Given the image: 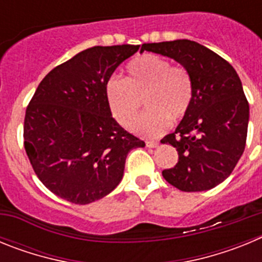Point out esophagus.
<instances>
[{"instance_id": "34e87169", "label": "esophagus", "mask_w": 262, "mask_h": 262, "mask_svg": "<svg viewBox=\"0 0 262 262\" xmlns=\"http://www.w3.org/2000/svg\"><path fill=\"white\" fill-rule=\"evenodd\" d=\"M145 144H147L148 148H156L157 145H159V143H157V142H147Z\"/></svg>"}]
</instances>
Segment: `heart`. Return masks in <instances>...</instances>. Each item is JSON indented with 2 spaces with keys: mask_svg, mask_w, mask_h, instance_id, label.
Segmentation results:
<instances>
[{
  "mask_svg": "<svg viewBox=\"0 0 262 262\" xmlns=\"http://www.w3.org/2000/svg\"><path fill=\"white\" fill-rule=\"evenodd\" d=\"M111 114L118 123H132L145 98L148 108L133 124V131L144 138H157L173 122L181 120L193 101V81L182 67L172 66L168 59L144 53L126 67V77H111L105 88Z\"/></svg>",
  "mask_w": 262,
  "mask_h": 262,
  "instance_id": "obj_1",
  "label": "heart"
}]
</instances>
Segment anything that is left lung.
<instances>
[{
    "mask_svg": "<svg viewBox=\"0 0 262 262\" xmlns=\"http://www.w3.org/2000/svg\"><path fill=\"white\" fill-rule=\"evenodd\" d=\"M143 51L173 59L193 81L190 108L161 140L178 152V163L163 177L182 191L210 190L232 173L244 152L249 105L242 81L230 62L196 41L144 43Z\"/></svg>",
    "mask_w": 262,
    "mask_h": 262,
    "instance_id": "obj_1",
    "label": "left lung"
}]
</instances>
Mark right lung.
Returning <instances> with one entry per match:
<instances>
[{
	"label": "right lung",
	"mask_w": 262,
	"mask_h": 262,
	"mask_svg": "<svg viewBox=\"0 0 262 262\" xmlns=\"http://www.w3.org/2000/svg\"><path fill=\"white\" fill-rule=\"evenodd\" d=\"M139 46L88 48L39 84L25 117V149L48 190L77 205L98 201L123 178L128 152L145 143L113 118L105 88Z\"/></svg>",
	"instance_id": "add662e5"
}]
</instances>
